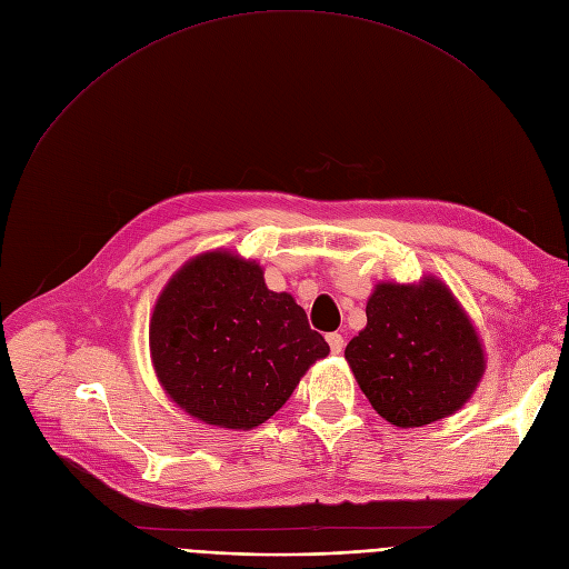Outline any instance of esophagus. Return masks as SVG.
<instances>
[{"label": "esophagus", "mask_w": 569, "mask_h": 569, "mask_svg": "<svg viewBox=\"0 0 569 569\" xmlns=\"http://www.w3.org/2000/svg\"><path fill=\"white\" fill-rule=\"evenodd\" d=\"M327 343H330V348H332V352H335V355H339V352L343 350V337H341L339 332L327 335Z\"/></svg>", "instance_id": "1"}]
</instances>
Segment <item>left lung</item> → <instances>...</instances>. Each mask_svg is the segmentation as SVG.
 I'll return each mask as SVG.
<instances>
[{
    "label": "left lung",
    "instance_id": "left-lung-1",
    "mask_svg": "<svg viewBox=\"0 0 569 569\" xmlns=\"http://www.w3.org/2000/svg\"><path fill=\"white\" fill-rule=\"evenodd\" d=\"M346 360L373 410L401 429L457 412L487 369L480 335L436 277L378 283Z\"/></svg>",
    "mask_w": 569,
    "mask_h": 569
}]
</instances>
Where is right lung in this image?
<instances>
[{"label": "right lung", "mask_w": 569, "mask_h": 569, "mask_svg": "<svg viewBox=\"0 0 569 569\" xmlns=\"http://www.w3.org/2000/svg\"><path fill=\"white\" fill-rule=\"evenodd\" d=\"M149 352L166 395L196 420L256 429L330 352L288 292L262 267L207 251L177 269L149 320Z\"/></svg>", "instance_id": "right-lung-1"}]
</instances>
